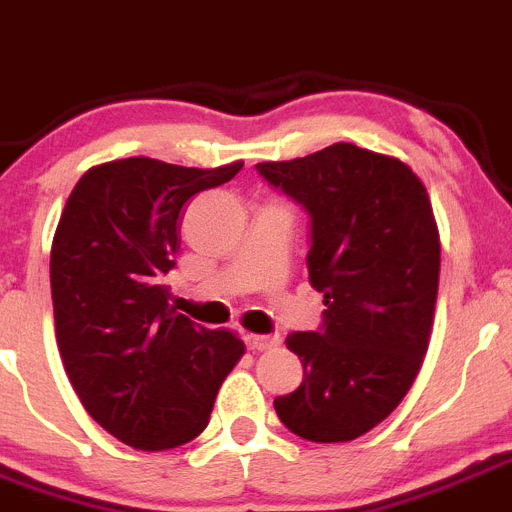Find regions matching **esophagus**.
Segmentation results:
<instances>
[{
  "instance_id": "esophagus-1",
  "label": "esophagus",
  "mask_w": 512,
  "mask_h": 512,
  "mask_svg": "<svg viewBox=\"0 0 512 512\" xmlns=\"http://www.w3.org/2000/svg\"><path fill=\"white\" fill-rule=\"evenodd\" d=\"M245 341L252 351H270V348L278 346L280 338L278 336H255V333H247Z\"/></svg>"
}]
</instances>
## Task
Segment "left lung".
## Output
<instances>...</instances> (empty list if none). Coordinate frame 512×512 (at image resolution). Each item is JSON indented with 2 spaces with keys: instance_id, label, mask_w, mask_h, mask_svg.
<instances>
[{
  "instance_id": "obj_1",
  "label": "left lung",
  "mask_w": 512,
  "mask_h": 512,
  "mask_svg": "<svg viewBox=\"0 0 512 512\" xmlns=\"http://www.w3.org/2000/svg\"><path fill=\"white\" fill-rule=\"evenodd\" d=\"M310 214V285L323 326L288 336L303 384L275 399L280 422L310 442H351L407 396L432 336L439 232L419 176L394 156L333 143L257 164Z\"/></svg>"
}]
</instances>
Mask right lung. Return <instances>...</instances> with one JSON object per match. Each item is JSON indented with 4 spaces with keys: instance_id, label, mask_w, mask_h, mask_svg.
Instances as JSON below:
<instances>
[{
    "instance_id": "right-lung-1",
    "label": "right lung",
    "mask_w": 512,
    "mask_h": 512,
    "mask_svg": "<svg viewBox=\"0 0 512 512\" xmlns=\"http://www.w3.org/2000/svg\"><path fill=\"white\" fill-rule=\"evenodd\" d=\"M242 161L189 169L131 156L93 166L62 209L50 252L62 366L85 412L133 450L191 442L245 343L169 305L179 214L194 194L232 179Z\"/></svg>"
}]
</instances>
